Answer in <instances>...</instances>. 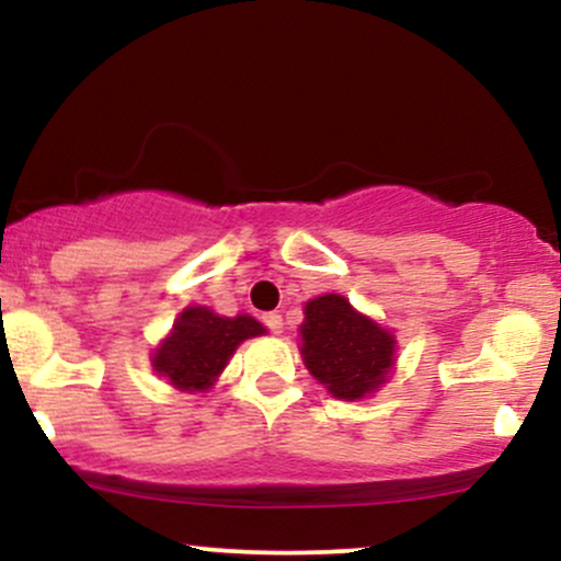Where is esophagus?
I'll list each match as a JSON object with an SVG mask.
<instances>
[{
	"label": "esophagus",
	"mask_w": 561,
	"mask_h": 561,
	"mask_svg": "<svg viewBox=\"0 0 561 561\" xmlns=\"http://www.w3.org/2000/svg\"><path fill=\"white\" fill-rule=\"evenodd\" d=\"M263 324H266L274 334H282V330H285V321H282L279 313H266V317H263Z\"/></svg>",
	"instance_id": "esophagus-1"
}]
</instances>
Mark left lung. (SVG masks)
Masks as SVG:
<instances>
[{
	"label": "left lung",
	"mask_w": 561,
	"mask_h": 561,
	"mask_svg": "<svg viewBox=\"0 0 561 561\" xmlns=\"http://www.w3.org/2000/svg\"><path fill=\"white\" fill-rule=\"evenodd\" d=\"M300 337L306 369L343 401L375 392L396 364V337L358 313L343 295L308 300Z\"/></svg>",
	"instance_id": "8db88e82"
}]
</instances>
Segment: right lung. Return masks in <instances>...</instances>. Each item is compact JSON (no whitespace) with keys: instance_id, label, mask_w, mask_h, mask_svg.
I'll return each mask as SVG.
<instances>
[{"instance_id":"add662e5","label":"right lung","mask_w":561,"mask_h":561,"mask_svg":"<svg viewBox=\"0 0 561 561\" xmlns=\"http://www.w3.org/2000/svg\"><path fill=\"white\" fill-rule=\"evenodd\" d=\"M266 330L248 313L218 317L205 306H190L179 313L169 337L152 353V366L179 390H208L224 366L248 337Z\"/></svg>"}]
</instances>
